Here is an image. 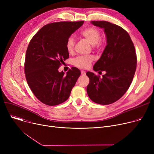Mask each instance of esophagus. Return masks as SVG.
<instances>
[{"label":"esophagus","mask_w":154,"mask_h":154,"mask_svg":"<svg viewBox=\"0 0 154 154\" xmlns=\"http://www.w3.org/2000/svg\"><path fill=\"white\" fill-rule=\"evenodd\" d=\"M85 73H86V72H85V71H84V70H82V71H81V74H82V75H85Z\"/></svg>","instance_id":"obj_1"}]
</instances>
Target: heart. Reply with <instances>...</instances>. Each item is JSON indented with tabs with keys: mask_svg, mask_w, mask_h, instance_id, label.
<instances>
[{
	"mask_svg": "<svg viewBox=\"0 0 154 154\" xmlns=\"http://www.w3.org/2000/svg\"><path fill=\"white\" fill-rule=\"evenodd\" d=\"M80 35L95 47H99L102 45L101 32L96 27H90L86 28L80 32ZM75 43V40L72 37H69L67 38L66 47L69 54L74 52ZM92 61L93 57L92 56H79L73 60V64L79 68L85 69L90 66Z\"/></svg>",
	"mask_w": 154,
	"mask_h": 154,
	"instance_id": "obj_1",
	"label": "heart"
}]
</instances>
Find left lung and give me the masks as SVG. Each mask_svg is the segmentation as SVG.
<instances>
[{
	"label": "left lung",
	"mask_w": 154,
	"mask_h": 154,
	"mask_svg": "<svg viewBox=\"0 0 154 154\" xmlns=\"http://www.w3.org/2000/svg\"><path fill=\"white\" fill-rule=\"evenodd\" d=\"M91 23L103 29L106 35L107 45L93 67L106 74L100 77L87 72L90 81L87 92L93 102L109 105L120 99L130 87L136 70V52L130 35L123 28L107 21Z\"/></svg>",
	"instance_id": "1"
}]
</instances>
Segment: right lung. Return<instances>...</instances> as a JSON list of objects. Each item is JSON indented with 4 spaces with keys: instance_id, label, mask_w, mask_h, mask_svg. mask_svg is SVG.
Segmentation results:
<instances>
[{
    "instance_id": "1",
    "label": "right lung",
    "mask_w": 154,
    "mask_h": 154,
    "mask_svg": "<svg viewBox=\"0 0 154 154\" xmlns=\"http://www.w3.org/2000/svg\"><path fill=\"white\" fill-rule=\"evenodd\" d=\"M84 21L59 22L47 24L30 41L26 54L24 71L32 92L41 102L57 106L66 101L80 75L72 67L65 75L58 69L69 57L66 44Z\"/></svg>"
}]
</instances>
